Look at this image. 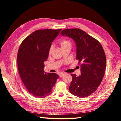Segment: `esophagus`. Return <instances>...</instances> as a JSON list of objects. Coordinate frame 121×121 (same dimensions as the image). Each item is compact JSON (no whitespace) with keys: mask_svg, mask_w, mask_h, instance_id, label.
<instances>
[{"mask_svg":"<svg viewBox=\"0 0 121 121\" xmlns=\"http://www.w3.org/2000/svg\"><path fill=\"white\" fill-rule=\"evenodd\" d=\"M64 75H65V73H59V77H62L63 76H64Z\"/></svg>","mask_w":121,"mask_h":121,"instance_id":"obj_1","label":"esophagus"}]
</instances>
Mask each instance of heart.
<instances>
[{"label": "heart", "mask_w": 121, "mask_h": 121, "mask_svg": "<svg viewBox=\"0 0 121 121\" xmlns=\"http://www.w3.org/2000/svg\"><path fill=\"white\" fill-rule=\"evenodd\" d=\"M60 45L61 48H63L65 47V46H71V43L69 41V40H66V39H63V40H62L60 41ZM53 48V47L52 46L50 48V49H49V53L51 54V52L52 51V49Z\"/></svg>", "instance_id": "heart-1"}]
</instances>
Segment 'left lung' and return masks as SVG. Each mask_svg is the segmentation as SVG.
Wrapping results in <instances>:
<instances>
[{"label": "left lung", "instance_id": "1", "mask_svg": "<svg viewBox=\"0 0 121 121\" xmlns=\"http://www.w3.org/2000/svg\"><path fill=\"white\" fill-rule=\"evenodd\" d=\"M61 35L75 41L76 59L81 63V75L71 74L69 91L79 98L87 97L97 90L104 77L106 64L104 49L97 40L81 29L64 30Z\"/></svg>", "mask_w": 121, "mask_h": 121}]
</instances>
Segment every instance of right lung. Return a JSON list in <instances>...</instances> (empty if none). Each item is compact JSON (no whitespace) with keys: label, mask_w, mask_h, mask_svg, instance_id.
<instances>
[{"label":"right lung","mask_w":121,"mask_h":121,"mask_svg":"<svg viewBox=\"0 0 121 121\" xmlns=\"http://www.w3.org/2000/svg\"><path fill=\"white\" fill-rule=\"evenodd\" d=\"M61 30H36L23 40L18 50L17 65L20 78L27 91L36 98L50 95L59 77L56 73L44 72L43 69L52 42Z\"/></svg>","instance_id":"add662e5"}]
</instances>
